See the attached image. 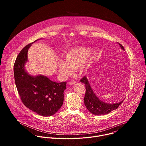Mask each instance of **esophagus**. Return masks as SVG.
<instances>
[{
	"instance_id": "esophagus-1",
	"label": "esophagus",
	"mask_w": 146,
	"mask_h": 146,
	"mask_svg": "<svg viewBox=\"0 0 146 146\" xmlns=\"http://www.w3.org/2000/svg\"><path fill=\"white\" fill-rule=\"evenodd\" d=\"M76 82L74 81V80H73V81H69V82H68V84L69 85H73V84H75Z\"/></svg>"
}]
</instances>
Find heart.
Returning <instances> with one entry per match:
<instances>
[{
	"label": "heart",
	"mask_w": 146,
	"mask_h": 146,
	"mask_svg": "<svg viewBox=\"0 0 146 146\" xmlns=\"http://www.w3.org/2000/svg\"><path fill=\"white\" fill-rule=\"evenodd\" d=\"M91 51L89 48L81 47L70 50L63 55V60L58 63V69L61 74L64 76H68L72 74V70L79 69L88 59ZM82 72L86 69L81 67Z\"/></svg>",
	"instance_id": "b5f03b06"
}]
</instances>
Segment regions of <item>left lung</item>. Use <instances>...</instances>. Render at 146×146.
I'll return each mask as SVG.
<instances>
[{
    "label": "left lung",
    "instance_id": "left-lung-1",
    "mask_svg": "<svg viewBox=\"0 0 146 146\" xmlns=\"http://www.w3.org/2000/svg\"><path fill=\"white\" fill-rule=\"evenodd\" d=\"M118 43L121 48L123 50H125L123 47L120 43ZM80 81L85 84L86 86V91L84 99L85 105L90 112L93 114L99 115L108 114L111 111L117 109L123 102L121 101L119 103L114 104H109L103 102L100 100L93 92L86 76L83 77L80 80Z\"/></svg>",
    "mask_w": 146,
    "mask_h": 146
}]
</instances>
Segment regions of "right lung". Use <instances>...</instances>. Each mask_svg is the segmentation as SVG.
Wrapping results in <instances>:
<instances>
[{
  "label": "right lung",
  "mask_w": 146,
  "mask_h": 146,
  "mask_svg": "<svg viewBox=\"0 0 146 146\" xmlns=\"http://www.w3.org/2000/svg\"><path fill=\"white\" fill-rule=\"evenodd\" d=\"M37 40L27 45L18 55L14 65V79L24 105L36 113L47 117L55 114L63 105L66 81L58 83L45 76H31L25 72L28 50Z\"/></svg>",
  "instance_id": "add662e5"
}]
</instances>
